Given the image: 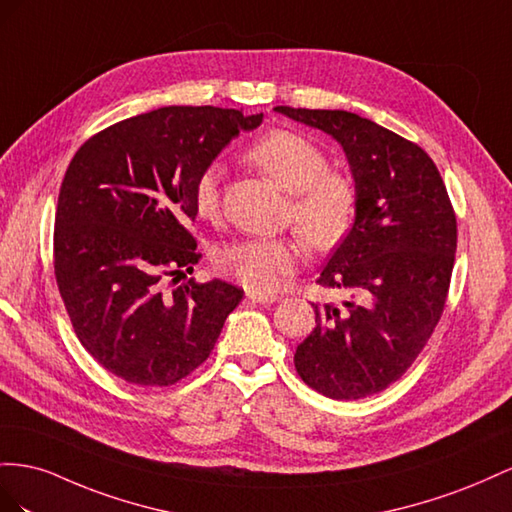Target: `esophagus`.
Here are the masks:
<instances>
[{
  "mask_svg": "<svg viewBox=\"0 0 512 512\" xmlns=\"http://www.w3.org/2000/svg\"><path fill=\"white\" fill-rule=\"evenodd\" d=\"M246 298L253 302H259V304H272L276 300H281V296H276V294H257V291H248Z\"/></svg>",
  "mask_w": 512,
  "mask_h": 512,
  "instance_id": "34e87169",
  "label": "esophagus"
}]
</instances>
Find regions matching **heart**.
Segmentation results:
<instances>
[{
    "label": "heart",
    "instance_id": "heart-1",
    "mask_svg": "<svg viewBox=\"0 0 512 512\" xmlns=\"http://www.w3.org/2000/svg\"><path fill=\"white\" fill-rule=\"evenodd\" d=\"M246 158L289 193L287 218L317 251H328L352 225L356 186L332 171L326 152L315 141L287 128L259 137ZM193 206L206 221L221 216V167L208 165L193 182ZM304 253L300 238H246L218 248L216 270L257 294L279 289Z\"/></svg>",
    "mask_w": 512,
    "mask_h": 512
}]
</instances>
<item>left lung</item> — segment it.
Listing matches in <instances>:
<instances>
[{"label":"left lung","mask_w":512,"mask_h":512,"mask_svg":"<svg viewBox=\"0 0 512 512\" xmlns=\"http://www.w3.org/2000/svg\"><path fill=\"white\" fill-rule=\"evenodd\" d=\"M337 139L356 182V221L321 270L349 300L313 304L315 330L294 354L306 386L330 399L386 390L440 321L457 251V216L420 145L349 111L276 107Z\"/></svg>","instance_id":"obj_1"}]
</instances>
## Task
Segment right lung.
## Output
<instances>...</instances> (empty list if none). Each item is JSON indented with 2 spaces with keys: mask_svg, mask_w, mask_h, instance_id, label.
I'll return each mask as SVG.
<instances>
[{
  "mask_svg": "<svg viewBox=\"0 0 512 512\" xmlns=\"http://www.w3.org/2000/svg\"><path fill=\"white\" fill-rule=\"evenodd\" d=\"M261 118L163 107L100 130L72 156L55 210V281L81 345L128 384L163 388L191 375L240 304L244 291L216 279L163 283L201 259L195 178Z\"/></svg>",
  "mask_w": 512,
  "mask_h": 512,
  "instance_id": "obj_1",
  "label": "right lung"
}]
</instances>
